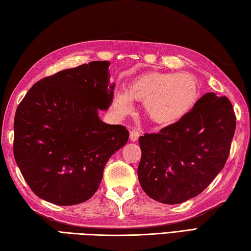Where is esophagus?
<instances>
[{
  "mask_svg": "<svg viewBox=\"0 0 251 251\" xmlns=\"http://www.w3.org/2000/svg\"><path fill=\"white\" fill-rule=\"evenodd\" d=\"M138 138H139V132H138V130H136V129H132V130L130 131L129 139H130L132 142H135V141L138 140Z\"/></svg>",
  "mask_w": 251,
  "mask_h": 251,
  "instance_id": "34e87169",
  "label": "esophagus"
}]
</instances>
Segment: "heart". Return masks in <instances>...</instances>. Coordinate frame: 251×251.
I'll use <instances>...</instances> for the list:
<instances>
[{"mask_svg":"<svg viewBox=\"0 0 251 251\" xmlns=\"http://www.w3.org/2000/svg\"><path fill=\"white\" fill-rule=\"evenodd\" d=\"M199 98L197 78L189 73L147 72L134 78L126 92H117L114 107L121 115L131 111V102L144 103L153 124L168 127L178 123L193 110Z\"/></svg>","mask_w":251,"mask_h":251,"instance_id":"obj_1","label":"heart"}]
</instances>
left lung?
Here are the masks:
<instances>
[{
	"instance_id": "left-lung-1",
	"label": "left lung",
	"mask_w": 251,
	"mask_h": 251,
	"mask_svg": "<svg viewBox=\"0 0 251 251\" xmlns=\"http://www.w3.org/2000/svg\"><path fill=\"white\" fill-rule=\"evenodd\" d=\"M235 128L230 101L205 93L178 123L139 137L141 188L165 204L198 196L224 168Z\"/></svg>"
}]
</instances>
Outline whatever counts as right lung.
Instances as JSON below:
<instances>
[{"label":"right lung","mask_w":251,"mask_h":251,"mask_svg":"<svg viewBox=\"0 0 251 251\" xmlns=\"http://www.w3.org/2000/svg\"><path fill=\"white\" fill-rule=\"evenodd\" d=\"M110 63L96 61L46 77L30 88L14 121V156L38 197L57 205L90 199L111 156L126 145L125 126L103 122L113 102Z\"/></svg>","instance_id":"1"}]
</instances>
